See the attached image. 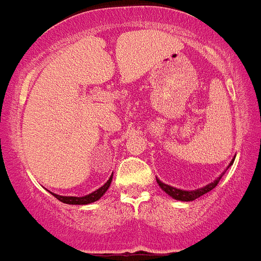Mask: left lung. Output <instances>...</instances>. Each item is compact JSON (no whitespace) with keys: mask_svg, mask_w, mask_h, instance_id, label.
<instances>
[{"mask_svg":"<svg viewBox=\"0 0 261 261\" xmlns=\"http://www.w3.org/2000/svg\"><path fill=\"white\" fill-rule=\"evenodd\" d=\"M234 162V161H232ZM232 162L230 163V165H232ZM221 177H222V175H221L217 180H214L213 183L208 184L206 187H202V188H200V190H196V191H181V190H177V188H174V187L171 186H167V184L162 183L161 180H158L156 179V183L159 184V187L162 188L163 191H165L167 195H170L171 197H174L175 200H180V201H193V200L199 199L200 196L205 195V193H208L209 191H212L213 188H216V186L218 184V181L221 180Z\"/></svg>","mask_w":261,"mask_h":261,"instance_id":"1","label":"left lung"}]
</instances>
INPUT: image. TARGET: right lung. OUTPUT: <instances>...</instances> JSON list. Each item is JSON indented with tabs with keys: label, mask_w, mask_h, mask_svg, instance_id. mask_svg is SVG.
I'll return each instance as SVG.
<instances>
[{
	"label": "right lung",
	"mask_w": 261,
	"mask_h": 261,
	"mask_svg": "<svg viewBox=\"0 0 261 261\" xmlns=\"http://www.w3.org/2000/svg\"><path fill=\"white\" fill-rule=\"evenodd\" d=\"M111 180H112V176L108 179L107 183L105 186H102L99 190H96L95 192L90 193L87 196H82V197H74V196H60V195H55L52 193L57 200H60L61 202H65V204H71V205H86L90 204V202H94V201H98L100 197L106 193V191L108 190V187H110Z\"/></svg>",
	"instance_id": "add662e5"
}]
</instances>
